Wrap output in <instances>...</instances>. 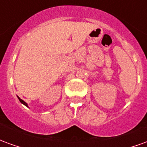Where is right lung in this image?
<instances>
[{
	"mask_svg": "<svg viewBox=\"0 0 147 147\" xmlns=\"http://www.w3.org/2000/svg\"><path fill=\"white\" fill-rule=\"evenodd\" d=\"M18 98H19V100H20V102L21 103H22V104H24V105H26V106H27V107H28V105H27V103H26V102H24V101H23V100H22V99L20 98H19V97H18Z\"/></svg>",
	"mask_w": 147,
	"mask_h": 147,
	"instance_id": "obj_1",
	"label": "right lung"
}]
</instances>
